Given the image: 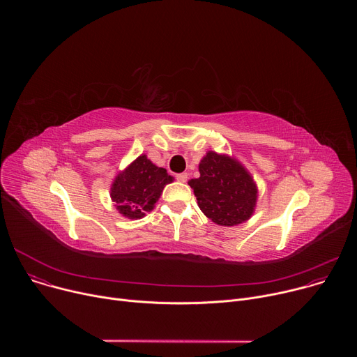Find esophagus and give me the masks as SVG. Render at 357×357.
I'll list each match as a JSON object with an SVG mask.
<instances>
[{
    "mask_svg": "<svg viewBox=\"0 0 357 357\" xmlns=\"http://www.w3.org/2000/svg\"><path fill=\"white\" fill-rule=\"evenodd\" d=\"M176 179H178L179 182L185 183V182L188 181V174H185V172H183V174H178V175H176Z\"/></svg>",
    "mask_w": 357,
    "mask_h": 357,
    "instance_id": "1",
    "label": "esophagus"
}]
</instances>
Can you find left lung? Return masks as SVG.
Masks as SVG:
<instances>
[{
    "label": "left lung",
    "mask_w": 357,
    "mask_h": 357,
    "mask_svg": "<svg viewBox=\"0 0 357 357\" xmlns=\"http://www.w3.org/2000/svg\"><path fill=\"white\" fill-rule=\"evenodd\" d=\"M200 176L189 185L197 206L219 226H237L256 211L259 189L256 181L234 157L208 151L199 162Z\"/></svg>",
    "instance_id": "obj_1"
}]
</instances>
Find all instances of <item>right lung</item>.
Returning a JSON list of instances; mask_svg holds the SVG:
<instances>
[{
  "mask_svg": "<svg viewBox=\"0 0 357 357\" xmlns=\"http://www.w3.org/2000/svg\"><path fill=\"white\" fill-rule=\"evenodd\" d=\"M174 182L167 169L152 164L145 154L120 171L110 188V197L119 213L137 220L155 208L165 185Z\"/></svg>",
  "mask_w": 357,
  "mask_h": 357,
  "instance_id": "right-lung-1",
  "label": "right lung"
}]
</instances>
